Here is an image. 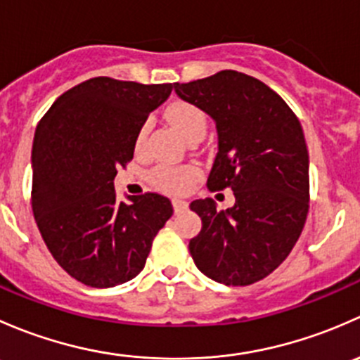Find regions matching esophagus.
<instances>
[{"label": "esophagus", "mask_w": 360, "mask_h": 360, "mask_svg": "<svg viewBox=\"0 0 360 360\" xmlns=\"http://www.w3.org/2000/svg\"><path fill=\"white\" fill-rule=\"evenodd\" d=\"M172 207H174V210H176V212H181V210L188 209V202L179 200V198H174V200H172Z\"/></svg>", "instance_id": "1"}]
</instances>
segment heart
Listing matches in <instances>:
<instances>
[{
	"mask_svg": "<svg viewBox=\"0 0 360 360\" xmlns=\"http://www.w3.org/2000/svg\"><path fill=\"white\" fill-rule=\"evenodd\" d=\"M167 118L169 122L186 137L188 141L202 139L207 132V115L197 104L186 103V101H176L167 108ZM148 134H150V123L144 122L139 127L136 136V150H143L146 144ZM198 172L195 167H174V165H158L151 170L150 179L158 190L165 193L179 195L186 193L193 186Z\"/></svg>",
	"mask_w": 360,
	"mask_h": 360,
	"instance_id": "1",
	"label": "heart"
}]
</instances>
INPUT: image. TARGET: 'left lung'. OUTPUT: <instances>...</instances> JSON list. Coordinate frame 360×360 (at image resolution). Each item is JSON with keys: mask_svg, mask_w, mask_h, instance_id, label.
I'll return each mask as SVG.
<instances>
[{"mask_svg": "<svg viewBox=\"0 0 360 360\" xmlns=\"http://www.w3.org/2000/svg\"><path fill=\"white\" fill-rule=\"evenodd\" d=\"M174 89L216 122L219 151L207 188H231L235 195L226 210H217L212 198L190 203L202 219L200 233L188 245L191 257L221 284L263 281L296 245L310 205L300 120L275 90L231 69Z\"/></svg>", "mask_w": 360, "mask_h": 360, "instance_id": "1", "label": "left lung"}]
</instances>
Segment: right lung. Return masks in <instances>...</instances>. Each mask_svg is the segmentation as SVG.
<instances>
[{
    "label": "right lung",
    "instance_id": "1",
    "mask_svg": "<svg viewBox=\"0 0 360 360\" xmlns=\"http://www.w3.org/2000/svg\"><path fill=\"white\" fill-rule=\"evenodd\" d=\"M170 92L172 83L90 78L57 97L36 127L32 214L53 259L82 284L112 288L136 277L172 216L163 195L120 202L112 186L134 158L139 127Z\"/></svg>",
    "mask_w": 360,
    "mask_h": 360
}]
</instances>
